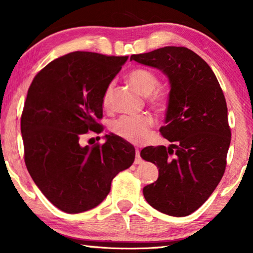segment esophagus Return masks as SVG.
I'll list each match as a JSON object with an SVG mask.
<instances>
[{
	"label": "esophagus",
	"instance_id": "1",
	"mask_svg": "<svg viewBox=\"0 0 253 253\" xmlns=\"http://www.w3.org/2000/svg\"><path fill=\"white\" fill-rule=\"evenodd\" d=\"M143 163V160L141 158V156H139V150L138 149H136V158H135V164H142Z\"/></svg>",
	"mask_w": 253,
	"mask_h": 253
}]
</instances>
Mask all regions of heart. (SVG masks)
<instances>
[{
  "mask_svg": "<svg viewBox=\"0 0 253 253\" xmlns=\"http://www.w3.org/2000/svg\"><path fill=\"white\" fill-rule=\"evenodd\" d=\"M127 79L143 95L148 96V103L152 109L163 111L167 108V95L162 90L156 89L158 86V79L152 71L144 68H137L130 71ZM112 88L114 83H109L103 92L102 104L104 108H109L110 105ZM152 126H154V118L150 114L124 115L111 122L110 130L112 133L127 142L142 144L148 139Z\"/></svg>",
  "mask_w": 253,
  "mask_h": 253,
  "instance_id": "obj_1",
  "label": "heart"
}]
</instances>
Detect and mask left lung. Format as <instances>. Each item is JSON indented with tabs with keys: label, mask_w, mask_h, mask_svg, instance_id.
<instances>
[{
	"label": "left lung",
	"mask_w": 253,
	"mask_h": 253,
	"mask_svg": "<svg viewBox=\"0 0 253 253\" xmlns=\"http://www.w3.org/2000/svg\"><path fill=\"white\" fill-rule=\"evenodd\" d=\"M131 60L161 69L171 84L167 124L160 132L173 144L141 151L160 169L143 195L160 212L188 216L210 197L226 168L231 129L223 90L207 62L185 46H164Z\"/></svg>",
	"instance_id": "obj_1"
}]
</instances>
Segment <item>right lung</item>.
Here are the masks:
<instances>
[{"instance_id":"add662e5","label":"right lung","mask_w":253,"mask_h":253,"mask_svg":"<svg viewBox=\"0 0 253 253\" xmlns=\"http://www.w3.org/2000/svg\"><path fill=\"white\" fill-rule=\"evenodd\" d=\"M127 56L75 51L39 71L21 116L24 162L31 178L56 208L79 213L97 207L111 180L131 167L135 149L120 137L81 146L89 131L102 132V96Z\"/></svg>"}]
</instances>
